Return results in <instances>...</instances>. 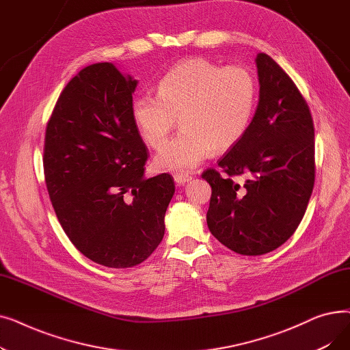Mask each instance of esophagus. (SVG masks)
Masks as SVG:
<instances>
[{
  "label": "esophagus",
  "mask_w": 350,
  "mask_h": 350,
  "mask_svg": "<svg viewBox=\"0 0 350 350\" xmlns=\"http://www.w3.org/2000/svg\"><path fill=\"white\" fill-rule=\"evenodd\" d=\"M190 180H191V176H189V174H180V173L174 174V181L177 183L178 186L186 185V183H189Z\"/></svg>",
  "instance_id": "esophagus-1"
}]
</instances>
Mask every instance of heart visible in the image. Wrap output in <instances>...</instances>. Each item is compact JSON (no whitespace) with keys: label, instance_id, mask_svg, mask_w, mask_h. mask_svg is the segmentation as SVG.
Wrapping results in <instances>:
<instances>
[{"label":"heart","instance_id":"heart-1","mask_svg":"<svg viewBox=\"0 0 350 350\" xmlns=\"http://www.w3.org/2000/svg\"><path fill=\"white\" fill-rule=\"evenodd\" d=\"M256 105V81L243 66L223 68L203 58L174 65L157 85V98L132 102L142 140L160 149L176 126L181 133L154 156L159 172L189 173L213 152H226L247 133Z\"/></svg>","mask_w":350,"mask_h":350}]
</instances>
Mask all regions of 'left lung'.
Instances as JSON below:
<instances>
[{
    "instance_id": "1",
    "label": "left lung",
    "mask_w": 350,
    "mask_h": 350,
    "mask_svg": "<svg viewBox=\"0 0 350 350\" xmlns=\"http://www.w3.org/2000/svg\"><path fill=\"white\" fill-rule=\"evenodd\" d=\"M260 98L243 139L203 178L211 186L207 226L241 255H262L295 232L315 181V131L308 103L285 70L258 53ZM244 175L246 181L232 180Z\"/></svg>"
}]
</instances>
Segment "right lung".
<instances>
[{
    "mask_svg": "<svg viewBox=\"0 0 350 350\" xmlns=\"http://www.w3.org/2000/svg\"><path fill=\"white\" fill-rule=\"evenodd\" d=\"M136 86L110 62L86 66L62 90L45 133L55 214L70 243L109 268L150 256L174 194L170 174L144 177L147 149L132 119Z\"/></svg>",
    "mask_w": 350,
    "mask_h": 350,
    "instance_id": "obj_1",
    "label": "right lung"
}]
</instances>
